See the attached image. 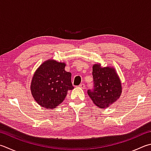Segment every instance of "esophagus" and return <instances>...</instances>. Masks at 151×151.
I'll use <instances>...</instances> for the list:
<instances>
[{
  "label": "esophagus",
  "mask_w": 151,
  "mask_h": 151,
  "mask_svg": "<svg viewBox=\"0 0 151 151\" xmlns=\"http://www.w3.org/2000/svg\"><path fill=\"white\" fill-rule=\"evenodd\" d=\"M79 87H80V88H81V89H85V85L84 83H81V84H80V85H79Z\"/></svg>",
  "instance_id": "1"
}]
</instances>
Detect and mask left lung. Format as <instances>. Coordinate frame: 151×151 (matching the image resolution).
<instances>
[{
	"mask_svg": "<svg viewBox=\"0 0 151 151\" xmlns=\"http://www.w3.org/2000/svg\"><path fill=\"white\" fill-rule=\"evenodd\" d=\"M93 88L87 91L93 102L101 109L109 107L120 96L122 85L115 70L101 68L99 64L93 66Z\"/></svg>",
	"mask_w": 151,
	"mask_h": 151,
	"instance_id": "8db88e82",
	"label": "left lung"
}]
</instances>
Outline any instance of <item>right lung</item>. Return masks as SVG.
Wrapping results in <instances>:
<instances>
[{"mask_svg": "<svg viewBox=\"0 0 151 151\" xmlns=\"http://www.w3.org/2000/svg\"><path fill=\"white\" fill-rule=\"evenodd\" d=\"M66 64L47 60L34 73L31 91L35 101L47 109H55L66 98L68 91L73 87L72 73L65 71Z\"/></svg>", "mask_w": 151, "mask_h": 151, "instance_id": "1", "label": "right lung"}]
</instances>
